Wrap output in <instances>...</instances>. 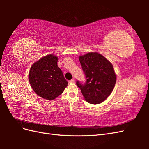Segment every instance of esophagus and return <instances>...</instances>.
<instances>
[{
  "label": "esophagus",
  "mask_w": 149,
  "mask_h": 149,
  "mask_svg": "<svg viewBox=\"0 0 149 149\" xmlns=\"http://www.w3.org/2000/svg\"><path fill=\"white\" fill-rule=\"evenodd\" d=\"M74 81H75V79H74V78L71 79L70 81V83H74Z\"/></svg>",
  "instance_id": "esophagus-1"
}]
</instances>
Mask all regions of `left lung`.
Returning <instances> with one entry per match:
<instances>
[{"instance_id": "1", "label": "left lung", "mask_w": 149, "mask_h": 149, "mask_svg": "<svg viewBox=\"0 0 149 149\" xmlns=\"http://www.w3.org/2000/svg\"><path fill=\"white\" fill-rule=\"evenodd\" d=\"M86 78L84 84L76 81L85 100L97 104L106 100L113 90L116 74L111 63L97 52L88 53L79 57Z\"/></svg>"}]
</instances>
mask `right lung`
Returning a JSON list of instances; mask_svg holds the SVG:
<instances>
[{
    "label": "right lung",
    "instance_id": "obj_1",
    "mask_svg": "<svg viewBox=\"0 0 149 149\" xmlns=\"http://www.w3.org/2000/svg\"><path fill=\"white\" fill-rule=\"evenodd\" d=\"M58 58L52 54L45 56L33 63L29 71V82L35 93L49 101L59 96L68 86L58 66Z\"/></svg>",
    "mask_w": 149,
    "mask_h": 149
}]
</instances>
